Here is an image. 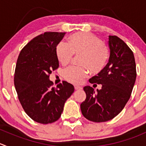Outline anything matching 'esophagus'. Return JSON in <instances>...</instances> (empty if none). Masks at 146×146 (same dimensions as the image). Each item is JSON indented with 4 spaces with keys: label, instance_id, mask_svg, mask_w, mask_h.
Listing matches in <instances>:
<instances>
[{
    "label": "esophagus",
    "instance_id": "34e87169",
    "mask_svg": "<svg viewBox=\"0 0 146 146\" xmlns=\"http://www.w3.org/2000/svg\"><path fill=\"white\" fill-rule=\"evenodd\" d=\"M74 88H75V89H76V90H80V89H82L81 86H78V85H75Z\"/></svg>",
    "mask_w": 146,
    "mask_h": 146
}]
</instances>
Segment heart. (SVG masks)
Instances as JSON below:
<instances>
[{
  "label": "heart",
  "mask_w": 146,
  "mask_h": 146,
  "mask_svg": "<svg viewBox=\"0 0 146 146\" xmlns=\"http://www.w3.org/2000/svg\"><path fill=\"white\" fill-rule=\"evenodd\" d=\"M80 55V63L84 67L70 66L63 71V76L68 81L80 83L88 74L98 73L106 66L109 58L107 46L96 35L88 33H76L68 38V43L60 42L56 46L58 60L63 66L71 60L73 55Z\"/></svg>",
  "instance_id": "b5f03b06"
}]
</instances>
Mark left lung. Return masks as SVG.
I'll return each mask as SVG.
<instances>
[{"instance_id":"obj_1","label":"left lung","mask_w":146,"mask_h":146,"mask_svg":"<svg viewBox=\"0 0 146 146\" xmlns=\"http://www.w3.org/2000/svg\"><path fill=\"white\" fill-rule=\"evenodd\" d=\"M108 45V63L89 80L90 83L101 84V89L96 92L93 88L85 86L86 98L80 104L83 116L96 123L110 121L121 112L136 79L135 58L131 48L115 35H109Z\"/></svg>"}]
</instances>
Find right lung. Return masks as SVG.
Here are the masks:
<instances>
[{"label": "right lung", "instance_id": "right-lung-1", "mask_svg": "<svg viewBox=\"0 0 146 146\" xmlns=\"http://www.w3.org/2000/svg\"><path fill=\"white\" fill-rule=\"evenodd\" d=\"M66 33L46 32L31 40L21 50L15 66L14 85L27 115L35 122L58 121L74 87L66 81L53 87L49 76L59 67L56 46Z\"/></svg>", "mask_w": 146, "mask_h": 146}]
</instances>
